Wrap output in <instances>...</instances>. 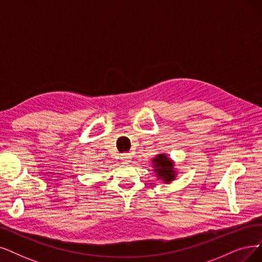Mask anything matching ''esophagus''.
I'll list each match as a JSON object with an SVG mask.
<instances>
[{
    "label": "esophagus",
    "mask_w": 262,
    "mask_h": 262,
    "mask_svg": "<svg viewBox=\"0 0 262 262\" xmlns=\"http://www.w3.org/2000/svg\"><path fill=\"white\" fill-rule=\"evenodd\" d=\"M121 159H122L123 161H125V162H130L131 156H130V154H122V155H121Z\"/></svg>",
    "instance_id": "obj_1"
}]
</instances>
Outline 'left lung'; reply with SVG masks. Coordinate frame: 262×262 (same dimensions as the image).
Segmentation results:
<instances>
[{
    "label": "left lung",
    "instance_id": "8db88e82",
    "mask_svg": "<svg viewBox=\"0 0 262 262\" xmlns=\"http://www.w3.org/2000/svg\"><path fill=\"white\" fill-rule=\"evenodd\" d=\"M151 164L154 167L152 171L156 173V177L163 183L170 184L176 179L177 171L174 167V161L164 152L157 154L156 157L151 159Z\"/></svg>",
    "mask_w": 262,
    "mask_h": 262
}]
</instances>
